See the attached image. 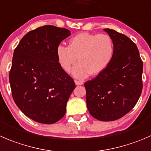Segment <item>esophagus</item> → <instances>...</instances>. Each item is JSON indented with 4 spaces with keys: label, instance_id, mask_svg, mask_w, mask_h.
Masks as SVG:
<instances>
[{
    "label": "esophagus",
    "instance_id": "obj_1",
    "mask_svg": "<svg viewBox=\"0 0 151 151\" xmlns=\"http://www.w3.org/2000/svg\"><path fill=\"white\" fill-rule=\"evenodd\" d=\"M74 83L77 86H80V85H83V81H80V80H74Z\"/></svg>",
    "mask_w": 151,
    "mask_h": 151
}]
</instances>
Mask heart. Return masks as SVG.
<instances>
[{
  "label": "heart",
  "instance_id": "1",
  "mask_svg": "<svg viewBox=\"0 0 151 151\" xmlns=\"http://www.w3.org/2000/svg\"><path fill=\"white\" fill-rule=\"evenodd\" d=\"M114 52V43L109 35L82 32L70 39L68 47L59 45L56 55L60 66L65 72L70 71L77 60L79 63L72 69V74L83 79L89 74L98 75L105 71Z\"/></svg>",
  "mask_w": 151,
  "mask_h": 151
}]
</instances>
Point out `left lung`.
I'll list each match as a JSON object with an SVG mask.
<instances>
[{
  "instance_id": "obj_1",
  "label": "left lung",
  "mask_w": 151,
  "mask_h": 151,
  "mask_svg": "<svg viewBox=\"0 0 151 151\" xmlns=\"http://www.w3.org/2000/svg\"><path fill=\"white\" fill-rule=\"evenodd\" d=\"M114 43L106 69L84 83L90 114L100 121L120 119L134 108L142 91L143 63L137 46L126 35L105 29Z\"/></svg>"
}]
</instances>
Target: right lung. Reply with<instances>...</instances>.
Here are the masks:
<instances>
[{
	"instance_id": "obj_1",
	"label": "right lung",
	"mask_w": 151,
	"mask_h": 151,
	"mask_svg": "<svg viewBox=\"0 0 151 151\" xmlns=\"http://www.w3.org/2000/svg\"><path fill=\"white\" fill-rule=\"evenodd\" d=\"M70 35L65 28L40 26L25 35L14 51L9 76L13 99L37 122L53 124L62 119L75 88L56 55L57 47Z\"/></svg>"
}]
</instances>
